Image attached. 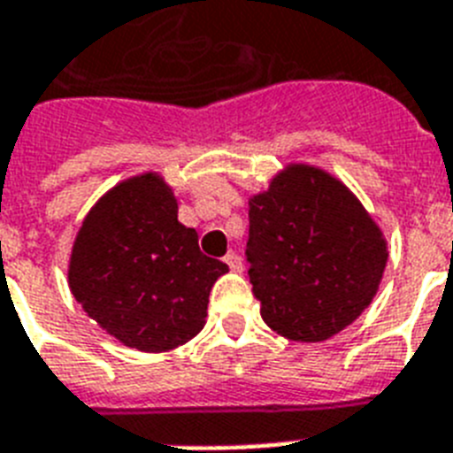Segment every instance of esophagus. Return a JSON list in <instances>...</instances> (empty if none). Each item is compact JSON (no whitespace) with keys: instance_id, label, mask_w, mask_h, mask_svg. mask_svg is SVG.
<instances>
[{"instance_id":"1","label":"esophagus","mask_w":453,"mask_h":453,"mask_svg":"<svg viewBox=\"0 0 453 453\" xmlns=\"http://www.w3.org/2000/svg\"><path fill=\"white\" fill-rule=\"evenodd\" d=\"M223 261L227 263V268L233 270V273H242V258L237 254H234V251H227Z\"/></svg>"}]
</instances>
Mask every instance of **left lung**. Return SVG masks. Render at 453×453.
I'll list each match as a JSON object with an SVG mask.
<instances>
[{
  "label": "left lung",
  "instance_id": "1",
  "mask_svg": "<svg viewBox=\"0 0 453 453\" xmlns=\"http://www.w3.org/2000/svg\"><path fill=\"white\" fill-rule=\"evenodd\" d=\"M247 261L270 329L317 343L343 331L372 303L388 249L341 180L294 164L249 199Z\"/></svg>",
  "mask_w": 453,
  "mask_h": 453
}]
</instances>
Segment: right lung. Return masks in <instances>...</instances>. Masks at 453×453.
Wrapping results in <instances>:
<instances>
[{"label": "right lung", "instance_id": "obj_1", "mask_svg": "<svg viewBox=\"0 0 453 453\" xmlns=\"http://www.w3.org/2000/svg\"><path fill=\"white\" fill-rule=\"evenodd\" d=\"M223 261L199 251L178 223L173 192L157 173L129 178L101 197L70 256V291L110 336L143 352L173 350L204 326Z\"/></svg>", "mask_w": 453, "mask_h": 453}]
</instances>
